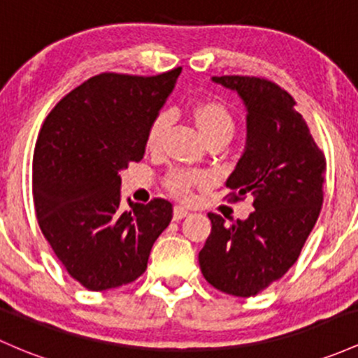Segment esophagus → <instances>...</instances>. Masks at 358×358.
<instances>
[{
	"mask_svg": "<svg viewBox=\"0 0 358 358\" xmlns=\"http://www.w3.org/2000/svg\"><path fill=\"white\" fill-rule=\"evenodd\" d=\"M188 215V210L183 209V207L176 206L175 210H173V221H182L183 217H187Z\"/></svg>",
	"mask_w": 358,
	"mask_h": 358,
	"instance_id": "1",
	"label": "esophagus"
}]
</instances>
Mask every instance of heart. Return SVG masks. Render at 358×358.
<instances>
[{"label": "heart", "instance_id": "b5f03b06", "mask_svg": "<svg viewBox=\"0 0 358 358\" xmlns=\"http://www.w3.org/2000/svg\"><path fill=\"white\" fill-rule=\"evenodd\" d=\"M190 119L194 120L195 127H197L199 134L206 141L207 146H221L224 148L234 134H236V119H234L233 112L219 100H203L197 101L192 105ZM168 127H170V115L164 112L158 113L148 125L146 131V148L148 151L156 152L159 151L161 144H163L164 134H166ZM206 183L200 173L192 171H180L173 170L164 176L163 185L175 195L176 199L187 200L190 197L192 190L195 187H200Z\"/></svg>", "mask_w": 358, "mask_h": 358}]
</instances>
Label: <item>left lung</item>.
Segmentation results:
<instances>
[{"mask_svg": "<svg viewBox=\"0 0 358 358\" xmlns=\"http://www.w3.org/2000/svg\"><path fill=\"white\" fill-rule=\"evenodd\" d=\"M248 108L245 155L227 178L233 202L253 197L246 221L209 214L212 231L199 253L212 287L238 297L260 294L299 258L323 206L326 159L296 100L257 76H214Z\"/></svg>", "mask_w": 358, "mask_h": 358, "instance_id": "8db88e82", "label": "left lung"}]
</instances>
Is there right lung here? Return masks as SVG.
Listing matches in <instances>:
<instances>
[{"mask_svg":"<svg viewBox=\"0 0 358 358\" xmlns=\"http://www.w3.org/2000/svg\"><path fill=\"white\" fill-rule=\"evenodd\" d=\"M182 68L156 76L101 73L50 110L34 151V206L42 234L90 290L131 284L170 224L164 199L120 207V170L143 159L149 122Z\"/></svg>","mask_w":358,"mask_h":358,"instance_id":"add662e5","label":"right lung"}]
</instances>
